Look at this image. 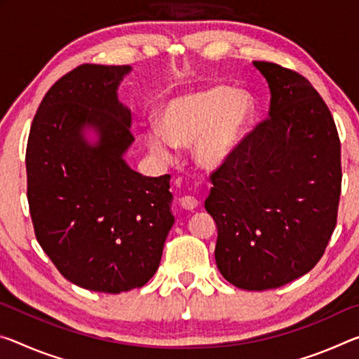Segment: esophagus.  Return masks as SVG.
Here are the masks:
<instances>
[{
  "label": "esophagus",
  "mask_w": 359,
  "mask_h": 359,
  "mask_svg": "<svg viewBox=\"0 0 359 359\" xmlns=\"http://www.w3.org/2000/svg\"><path fill=\"white\" fill-rule=\"evenodd\" d=\"M179 203H180L182 209H185V210L196 209L198 204H200V203H198L196 198H193V196H182L180 200H179Z\"/></svg>",
  "instance_id": "34e87169"
}]
</instances>
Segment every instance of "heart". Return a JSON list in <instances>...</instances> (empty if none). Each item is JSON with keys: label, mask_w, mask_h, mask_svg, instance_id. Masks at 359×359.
I'll use <instances>...</instances> for the list:
<instances>
[{"label": "heart", "mask_w": 359, "mask_h": 359, "mask_svg": "<svg viewBox=\"0 0 359 359\" xmlns=\"http://www.w3.org/2000/svg\"><path fill=\"white\" fill-rule=\"evenodd\" d=\"M254 115L251 95L215 84L169 99L161 113V128L147 129L145 142L164 159H172L175 145H195L196 164L212 172L235 158Z\"/></svg>", "instance_id": "1"}]
</instances>
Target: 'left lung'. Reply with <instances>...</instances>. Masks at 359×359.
<instances>
[{
	"instance_id": "8db88e82",
	"label": "left lung",
	"mask_w": 359,
	"mask_h": 359,
	"mask_svg": "<svg viewBox=\"0 0 359 359\" xmlns=\"http://www.w3.org/2000/svg\"><path fill=\"white\" fill-rule=\"evenodd\" d=\"M254 67L269 83L270 118L212 175L204 208L217 225L222 276L266 291L323 257L337 224L342 168L334 118L309 79L271 62Z\"/></svg>"
}]
</instances>
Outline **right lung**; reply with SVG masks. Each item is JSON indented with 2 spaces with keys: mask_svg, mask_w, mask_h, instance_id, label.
<instances>
[{
  "mask_svg": "<svg viewBox=\"0 0 359 359\" xmlns=\"http://www.w3.org/2000/svg\"><path fill=\"white\" fill-rule=\"evenodd\" d=\"M130 70L86 64L67 73L44 95L27 144L39 246L68 281L95 292L149 283L174 225L170 175L145 177L124 159L134 137L118 88Z\"/></svg>",
  "mask_w": 359,
  "mask_h": 359,
  "instance_id": "1",
  "label": "right lung"
}]
</instances>
